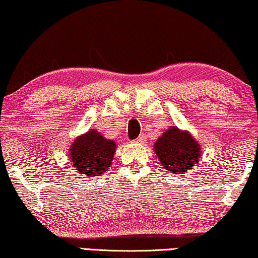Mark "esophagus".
I'll return each instance as SVG.
<instances>
[{
    "instance_id": "obj_1",
    "label": "esophagus",
    "mask_w": 258,
    "mask_h": 258,
    "mask_svg": "<svg viewBox=\"0 0 258 258\" xmlns=\"http://www.w3.org/2000/svg\"><path fill=\"white\" fill-rule=\"evenodd\" d=\"M143 142H144V137H138L135 140V143H138V144H142Z\"/></svg>"
}]
</instances>
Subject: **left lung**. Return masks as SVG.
<instances>
[{"instance_id":"left-lung-1","label":"left lung","mask_w":258,"mask_h":258,"mask_svg":"<svg viewBox=\"0 0 258 258\" xmlns=\"http://www.w3.org/2000/svg\"><path fill=\"white\" fill-rule=\"evenodd\" d=\"M154 151L166 172L181 174L196 164L201 148L189 133L173 126L162 134L154 144Z\"/></svg>"}]
</instances>
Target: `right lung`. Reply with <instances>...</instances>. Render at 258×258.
<instances>
[{
    "label": "right lung",
    "mask_w": 258,
    "mask_h": 258,
    "mask_svg": "<svg viewBox=\"0 0 258 258\" xmlns=\"http://www.w3.org/2000/svg\"><path fill=\"white\" fill-rule=\"evenodd\" d=\"M116 145L106 140L96 130L78 137L71 146L70 159L73 167L88 176H99L105 173L112 164Z\"/></svg>",
    "instance_id": "1"
}]
</instances>
